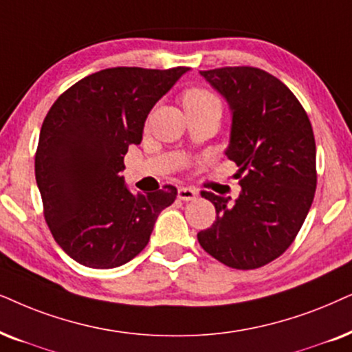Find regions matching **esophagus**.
Listing matches in <instances>:
<instances>
[{
  "instance_id": "1",
  "label": "esophagus",
  "mask_w": 352,
  "mask_h": 352,
  "mask_svg": "<svg viewBox=\"0 0 352 352\" xmlns=\"http://www.w3.org/2000/svg\"><path fill=\"white\" fill-rule=\"evenodd\" d=\"M199 190L194 189V187H179L177 189V197L181 200H194L197 199Z\"/></svg>"
}]
</instances>
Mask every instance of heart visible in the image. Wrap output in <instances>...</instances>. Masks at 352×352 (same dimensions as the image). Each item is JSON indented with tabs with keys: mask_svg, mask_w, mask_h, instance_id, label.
I'll return each mask as SVG.
<instances>
[{
	"mask_svg": "<svg viewBox=\"0 0 352 352\" xmlns=\"http://www.w3.org/2000/svg\"><path fill=\"white\" fill-rule=\"evenodd\" d=\"M220 104L217 95L204 87H190L182 94V104L184 108L189 107H202V104Z\"/></svg>",
	"mask_w": 352,
	"mask_h": 352,
	"instance_id": "heart-1",
	"label": "heart"
}]
</instances>
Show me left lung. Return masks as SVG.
Instances as JSON below:
<instances>
[{
    "instance_id": "8db88e82",
    "label": "left lung",
    "mask_w": 352,
    "mask_h": 352,
    "mask_svg": "<svg viewBox=\"0 0 352 352\" xmlns=\"http://www.w3.org/2000/svg\"><path fill=\"white\" fill-rule=\"evenodd\" d=\"M228 100V158L243 187L234 204L202 190L217 220L197 234L205 252L237 270H254L294 243L317 189L316 137L302 104L275 76L252 66L200 71Z\"/></svg>"
}]
</instances>
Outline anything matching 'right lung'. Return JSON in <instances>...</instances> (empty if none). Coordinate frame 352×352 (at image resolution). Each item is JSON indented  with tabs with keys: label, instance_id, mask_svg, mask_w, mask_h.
<instances>
[{
	"label": "right lung",
	"instance_id": "right-lung-1",
	"mask_svg": "<svg viewBox=\"0 0 352 352\" xmlns=\"http://www.w3.org/2000/svg\"><path fill=\"white\" fill-rule=\"evenodd\" d=\"M187 71H98L59 95L45 116L35 152L43 217L59 248L80 265H124L175 202V186L132 194L120 173L129 145L142 140L150 109Z\"/></svg>",
	"mask_w": 352,
	"mask_h": 352
}]
</instances>
